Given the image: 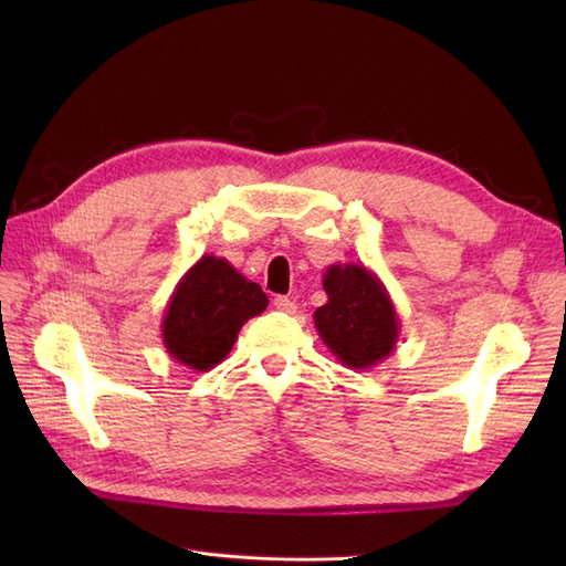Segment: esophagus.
Masks as SVG:
<instances>
[{
  "label": "esophagus",
  "mask_w": 566,
  "mask_h": 566,
  "mask_svg": "<svg viewBox=\"0 0 566 566\" xmlns=\"http://www.w3.org/2000/svg\"><path fill=\"white\" fill-rule=\"evenodd\" d=\"M274 308L282 314H296V302H292L290 296H274Z\"/></svg>",
  "instance_id": "34e87169"
}]
</instances>
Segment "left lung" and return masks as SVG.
Segmentation results:
<instances>
[{
    "label": "left lung",
    "instance_id": "obj_1",
    "mask_svg": "<svg viewBox=\"0 0 566 566\" xmlns=\"http://www.w3.org/2000/svg\"><path fill=\"white\" fill-rule=\"evenodd\" d=\"M328 302L314 323L328 350L350 369H369L396 350L401 323L387 286L365 264H331L323 272Z\"/></svg>",
    "mask_w": 566,
    "mask_h": 566
}]
</instances>
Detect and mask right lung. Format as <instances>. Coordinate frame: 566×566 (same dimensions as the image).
<instances>
[{
  "instance_id": "right-lung-1",
  "label": "right lung",
  "mask_w": 566,
  "mask_h": 566,
  "mask_svg": "<svg viewBox=\"0 0 566 566\" xmlns=\"http://www.w3.org/2000/svg\"><path fill=\"white\" fill-rule=\"evenodd\" d=\"M268 308L262 286L231 262L203 255L177 282L163 316L165 350L195 371H209L231 353L243 323Z\"/></svg>"
}]
</instances>
